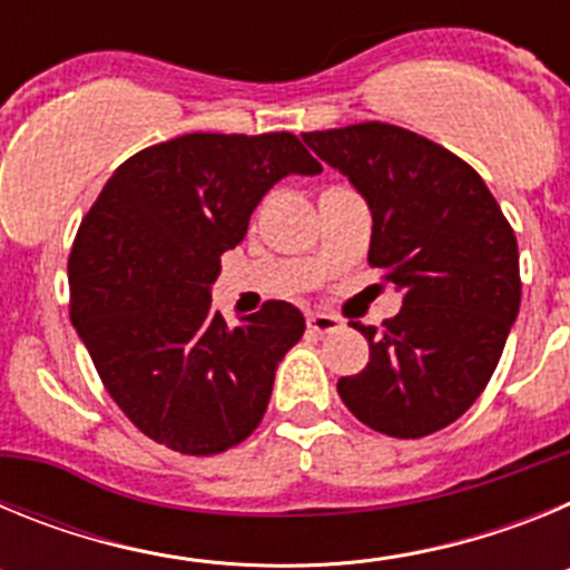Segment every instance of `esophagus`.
Wrapping results in <instances>:
<instances>
[{"label": "esophagus", "instance_id": "esophagus-1", "mask_svg": "<svg viewBox=\"0 0 570 570\" xmlns=\"http://www.w3.org/2000/svg\"><path fill=\"white\" fill-rule=\"evenodd\" d=\"M308 328L320 336L334 334L342 328V320H336L334 314H308Z\"/></svg>", "mask_w": 570, "mask_h": 570}]
</instances>
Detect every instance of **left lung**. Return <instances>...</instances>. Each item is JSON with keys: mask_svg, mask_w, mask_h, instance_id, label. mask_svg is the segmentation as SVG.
Instances as JSON below:
<instances>
[{"mask_svg": "<svg viewBox=\"0 0 570 570\" xmlns=\"http://www.w3.org/2000/svg\"><path fill=\"white\" fill-rule=\"evenodd\" d=\"M302 139L365 196L367 265L402 291L382 328L354 322L371 360L336 391L380 434L442 431L485 391L520 314L513 228L471 165L414 130L362 122Z\"/></svg>", "mask_w": 570, "mask_h": 570, "instance_id": "8db88e82", "label": "left lung"}]
</instances>
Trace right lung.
<instances>
[{
	"label": "right lung",
	"instance_id": "add662e5",
	"mask_svg": "<svg viewBox=\"0 0 570 570\" xmlns=\"http://www.w3.org/2000/svg\"><path fill=\"white\" fill-rule=\"evenodd\" d=\"M320 170L288 130L185 134L134 154L105 183L70 248V322L145 436L210 456L256 431L305 320L271 299L230 328L210 285L262 196L282 176Z\"/></svg>",
	"mask_w": 570,
	"mask_h": 570
}]
</instances>
